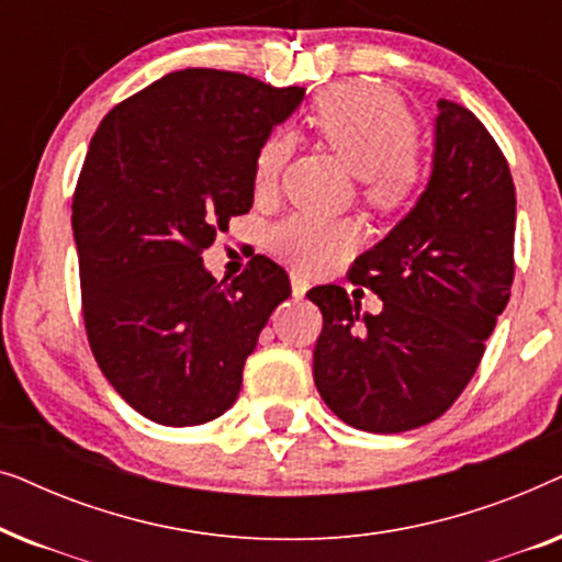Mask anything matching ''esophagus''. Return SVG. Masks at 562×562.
Here are the masks:
<instances>
[{
    "mask_svg": "<svg viewBox=\"0 0 562 562\" xmlns=\"http://www.w3.org/2000/svg\"><path fill=\"white\" fill-rule=\"evenodd\" d=\"M306 289H310V281H306L299 271H291V291H294V296L302 299L306 294Z\"/></svg>",
    "mask_w": 562,
    "mask_h": 562,
    "instance_id": "obj_1",
    "label": "esophagus"
}]
</instances>
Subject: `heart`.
Returning <instances> with one entry per match:
<instances>
[{
	"mask_svg": "<svg viewBox=\"0 0 562 562\" xmlns=\"http://www.w3.org/2000/svg\"><path fill=\"white\" fill-rule=\"evenodd\" d=\"M312 127L327 148L363 179V196L375 210L394 212L412 202L422 183L417 122L402 97L373 81L329 87L312 106ZM294 153V137L273 130L252 156V189L271 194ZM268 245L302 271H322L356 245L348 222L289 214L268 229Z\"/></svg>",
	"mask_w": 562,
	"mask_h": 562,
	"instance_id": "obj_1",
	"label": "heart"
}]
</instances>
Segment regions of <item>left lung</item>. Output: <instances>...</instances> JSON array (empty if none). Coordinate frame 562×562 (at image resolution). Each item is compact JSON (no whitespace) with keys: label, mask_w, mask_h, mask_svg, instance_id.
<instances>
[{"label":"left lung","mask_w":562,"mask_h":562,"mask_svg":"<svg viewBox=\"0 0 562 562\" xmlns=\"http://www.w3.org/2000/svg\"><path fill=\"white\" fill-rule=\"evenodd\" d=\"M437 110L427 191L350 268L381 314H360L335 283L306 294L322 312L319 396L345 425L375 435L429 425L456 404L514 283L509 164L471 110L448 99Z\"/></svg>","instance_id":"8db88e82"}]
</instances>
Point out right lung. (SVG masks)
Here are the masks:
<instances>
[{
	"label": "right lung",
	"instance_id": "1",
	"mask_svg": "<svg viewBox=\"0 0 562 562\" xmlns=\"http://www.w3.org/2000/svg\"><path fill=\"white\" fill-rule=\"evenodd\" d=\"M302 99V87L187 68L112 106L91 137L71 204L83 327L106 381L150 422L225 414L291 294L271 258L227 283L202 252L252 206V156Z\"/></svg>",
	"mask_w": 562,
	"mask_h": 562
}]
</instances>
